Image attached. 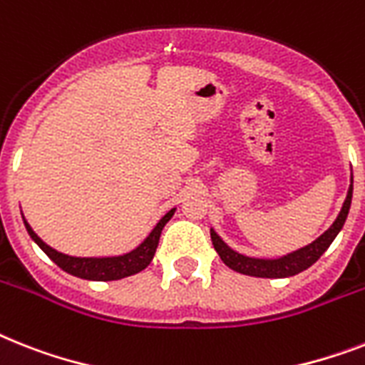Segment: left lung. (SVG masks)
Instances as JSON below:
<instances>
[{"mask_svg":"<svg viewBox=\"0 0 365 365\" xmlns=\"http://www.w3.org/2000/svg\"><path fill=\"white\" fill-rule=\"evenodd\" d=\"M352 200V174H351V185L346 191L345 202L341 206V212L337 213L336 221L331 223L330 229L327 232H322L317 240H313L311 244L304 245L300 250L287 253L277 259H259V257H247L238 251H234L232 247L225 244L223 238L219 236L213 229H210V236H212V244L221 257L225 264L230 269L238 272L244 275H253V277H268V279H281V277H292V275L300 274L309 266H313L317 260L321 259V255L330 247V244L336 240L339 230L343 229V225L346 221L349 210H351Z\"/></svg>","mask_w":365,"mask_h":365,"instance_id":"obj_1","label":"left lung"}]
</instances>
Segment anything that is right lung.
<instances>
[{
	"instance_id": "1",
	"label": "right lung",
	"mask_w": 365,
	"mask_h": 365,
	"mask_svg": "<svg viewBox=\"0 0 365 365\" xmlns=\"http://www.w3.org/2000/svg\"><path fill=\"white\" fill-rule=\"evenodd\" d=\"M176 208L167 212L159 219V223L153 227V230L148 234L142 244H138L133 251L123 255H114V257H71V255L59 253L54 247H50L48 244H44L43 240L38 238L34 229L29 227V223L24 219L26 230L31 236L35 244L48 255L50 259L54 260L59 268L67 272V274L80 277V279H90V281H115L135 275L138 272L146 268L152 262L153 255H155L157 245H159V238H161L163 227L170 221L174 215Z\"/></svg>"
}]
</instances>
